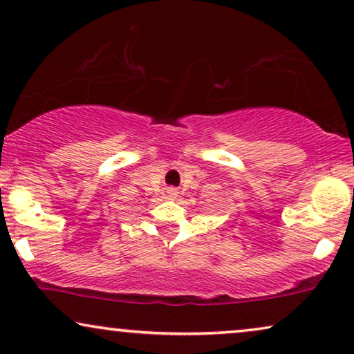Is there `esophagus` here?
Segmentation results:
<instances>
[{
  "label": "esophagus",
  "mask_w": 354,
  "mask_h": 354,
  "mask_svg": "<svg viewBox=\"0 0 354 354\" xmlns=\"http://www.w3.org/2000/svg\"><path fill=\"white\" fill-rule=\"evenodd\" d=\"M176 196H177V192L174 190V188H167V198H169V200H174Z\"/></svg>",
  "instance_id": "obj_1"
}]
</instances>
